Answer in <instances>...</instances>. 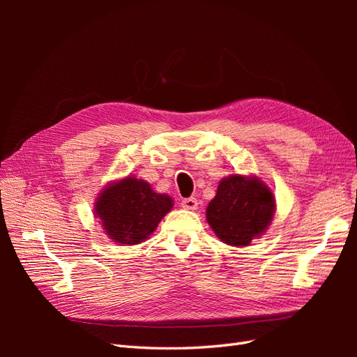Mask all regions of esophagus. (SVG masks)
<instances>
[{
  "mask_svg": "<svg viewBox=\"0 0 357 357\" xmlns=\"http://www.w3.org/2000/svg\"><path fill=\"white\" fill-rule=\"evenodd\" d=\"M181 207L186 210H197L198 208V201L197 198H185L181 201Z\"/></svg>",
  "mask_w": 357,
  "mask_h": 357,
  "instance_id": "34e87169",
  "label": "esophagus"
}]
</instances>
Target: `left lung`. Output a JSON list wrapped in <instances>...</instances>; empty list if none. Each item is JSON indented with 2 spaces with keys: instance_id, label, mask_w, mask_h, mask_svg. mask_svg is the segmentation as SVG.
I'll return each mask as SVG.
<instances>
[{
  "instance_id": "obj_1",
  "label": "left lung",
  "mask_w": 357,
  "mask_h": 357,
  "mask_svg": "<svg viewBox=\"0 0 357 357\" xmlns=\"http://www.w3.org/2000/svg\"><path fill=\"white\" fill-rule=\"evenodd\" d=\"M274 210L273 192L262 181L236 174L220 181L207 207V220L223 243L247 245L266 231Z\"/></svg>"
}]
</instances>
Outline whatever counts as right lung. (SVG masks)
Returning a JSON list of instances; mask_svg holds the SVG:
<instances>
[{
  "label": "right lung",
  "mask_w": 357,
  "mask_h": 357,
  "mask_svg": "<svg viewBox=\"0 0 357 357\" xmlns=\"http://www.w3.org/2000/svg\"><path fill=\"white\" fill-rule=\"evenodd\" d=\"M171 208L168 195L156 193L149 183L134 177L104 189L95 205L110 238L131 245L143 243Z\"/></svg>",
  "instance_id": "add662e5"
}]
</instances>
